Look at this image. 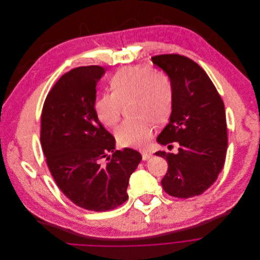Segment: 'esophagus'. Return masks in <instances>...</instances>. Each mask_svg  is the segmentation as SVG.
I'll list each match as a JSON object with an SVG mask.
<instances>
[{
    "label": "esophagus",
    "mask_w": 260,
    "mask_h": 260,
    "mask_svg": "<svg viewBox=\"0 0 260 260\" xmlns=\"http://www.w3.org/2000/svg\"><path fill=\"white\" fill-rule=\"evenodd\" d=\"M141 154H142V160H143V161L148 160L149 158H151V155H152V154H151L150 152H148V151H142Z\"/></svg>",
    "instance_id": "34e87169"
}]
</instances>
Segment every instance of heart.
<instances>
[{"mask_svg": "<svg viewBox=\"0 0 260 260\" xmlns=\"http://www.w3.org/2000/svg\"><path fill=\"white\" fill-rule=\"evenodd\" d=\"M112 92L102 93L95 102L99 120L115 127L121 120L123 106L133 101L136 120L125 121L116 136L124 147H144L152 135V121L166 122L173 110L174 85L171 77L152 67H131L118 71L110 81Z\"/></svg>", "mask_w": 260, "mask_h": 260, "instance_id": "heart-1", "label": "heart"}]
</instances>
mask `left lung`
<instances>
[{
    "label": "left lung",
    "instance_id": "8db88e82",
    "mask_svg": "<svg viewBox=\"0 0 260 260\" xmlns=\"http://www.w3.org/2000/svg\"><path fill=\"white\" fill-rule=\"evenodd\" d=\"M151 60L171 77L174 85L170 121L157 141L179 144L177 153L155 152L168 163L162 186L175 198L200 196L215 182L224 165V103L208 75L190 58L172 53L152 56Z\"/></svg>",
    "mask_w": 260,
    "mask_h": 260
}]
</instances>
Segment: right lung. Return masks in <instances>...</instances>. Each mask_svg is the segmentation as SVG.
I'll use <instances>...</instances> for the list:
<instances>
[{"instance_id": "obj_1", "label": "right lung", "mask_w": 260, "mask_h": 260, "mask_svg": "<svg viewBox=\"0 0 260 260\" xmlns=\"http://www.w3.org/2000/svg\"><path fill=\"white\" fill-rule=\"evenodd\" d=\"M103 74L99 66L64 74L45 99L40 133L47 166L59 189L75 205L96 212L127 201L129 177L141 161L132 148L115 151V137L98 120L96 85ZM103 158L108 162L102 164Z\"/></svg>"}]
</instances>
